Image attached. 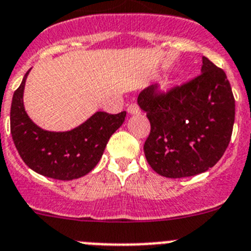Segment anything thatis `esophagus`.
Here are the masks:
<instances>
[{"label": "esophagus", "instance_id": "1", "mask_svg": "<svg viewBox=\"0 0 251 251\" xmlns=\"http://www.w3.org/2000/svg\"><path fill=\"white\" fill-rule=\"evenodd\" d=\"M127 110L129 114H139L141 113V109H139V106L137 104H129Z\"/></svg>", "mask_w": 251, "mask_h": 251}]
</instances>
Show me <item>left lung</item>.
I'll use <instances>...</instances> for the list:
<instances>
[{
    "instance_id": "obj_1",
    "label": "left lung",
    "mask_w": 251,
    "mask_h": 251,
    "mask_svg": "<svg viewBox=\"0 0 251 251\" xmlns=\"http://www.w3.org/2000/svg\"><path fill=\"white\" fill-rule=\"evenodd\" d=\"M151 133L145 154L161 176L181 178L202 174L223 157L231 138L235 99L223 69L202 57L201 74L167 94L151 85L138 95Z\"/></svg>"
}]
</instances>
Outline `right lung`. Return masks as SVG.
I'll return each instance as SVG.
<instances>
[{"instance_id": "add662e5", "label": "right lung", "mask_w": 251, "mask_h": 251, "mask_svg": "<svg viewBox=\"0 0 251 251\" xmlns=\"http://www.w3.org/2000/svg\"><path fill=\"white\" fill-rule=\"evenodd\" d=\"M28 73L13 93L10 113L11 136L20 157L31 170L50 178L70 181L85 176L98 165L127 112H95L80 126L65 132L43 129L28 117L24 105Z\"/></svg>"}]
</instances>
